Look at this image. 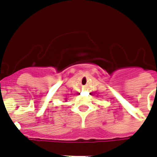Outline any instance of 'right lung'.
Masks as SVG:
<instances>
[{"label": "right lung", "mask_w": 157, "mask_h": 157, "mask_svg": "<svg viewBox=\"0 0 157 157\" xmlns=\"http://www.w3.org/2000/svg\"><path fill=\"white\" fill-rule=\"evenodd\" d=\"M66 100H67V99H66Z\"/></svg>", "instance_id": "obj_1"}]
</instances>
